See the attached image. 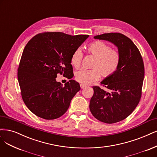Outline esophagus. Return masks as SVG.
Instances as JSON below:
<instances>
[{"label":"esophagus","mask_w":157,"mask_h":157,"mask_svg":"<svg viewBox=\"0 0 157 157\" xmlns=\"http://www.w3.org/2000/svg\"><path fill=\"white\" fill-rule=\"evenodd\" d=\"M86 85H84V84H80V88H82V89H83V88H86Z\"/></svg>","instance_id":"34e87169"}]
</instances>
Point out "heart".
Returning a JSON list of instances; mask_svg holds the SVG:
<instances>
[{
    "instance_id": "heart-1",
    "label": "heart",
    "mask_w": 157,
    "mask_h": 157,
    "mask_svg": "<svg viewBox=\"0 0 157 157\" xmlns=\"http://www.w3.org/2000/svg\"><path fill=\"white\" fill-rule=\"evenodd\" d=\"M87 51L94 57L91 64L92 69H82L76 72L75 80L81 84L88 85L98 80L101 76L109 78L114 74L120 66V53L102 41H95L87 47ZM82 59V53L79 49L75 50L71 57V63L75 68H79Z\"/></svg>"
}]
</instances>
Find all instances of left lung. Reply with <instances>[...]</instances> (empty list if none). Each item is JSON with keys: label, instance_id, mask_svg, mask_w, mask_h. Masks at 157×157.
Here are the masks:
<instances>
[{"label": "left lung", "instance_id": "left-lung-1", "mask_svg": "<svg viewBox=\"0 0 157 157\" xmlns=\"http://www.w3.org/2000/svg\"><path fill=\"white\" fill-rule=\"evenodd\" d=\"M94 38L112 43L121 55L117 71L101 82L105 89L93 86L94 93L90 102V110L97 120L115 123L130 115L141 99L144 61L138 47L125 35L112 32L95 36Z\"/></svg>", "mask_w": 157, "mask_h": 157}]
</instances>
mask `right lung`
<instances>
[{
    "instance_id": "right-lung-1",
    "label": "right lung",
    "mask_w": 157,
    "mask_h": 157,
    "mask_svg": "<svg viewBox=\"0 0 157 157\" xmlns=\"http://www.w3.org/2000/svg\"><path fill=\"white\" fill-rule=\"evenodd\" d=\"M88 35L71 36L47 32L27 43L17 69L22 99L37 116L55 120L66 113L73 97L80 90L74 80L71 57ZM60 73L70 80L63 86L56 80Z\"/></svg>"
}]
</instances>
